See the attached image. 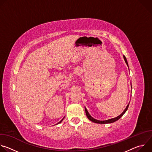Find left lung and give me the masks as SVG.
<instances>
[{"label": "left lung", "instance_id": "left-lung-1", "mask_svg": "<svg viewBox=\"0 0 152 152\" xmlns=\"http://www.w3.org/2000/svg\"><path fill=\"white\" fill-rule=\"evenodd\" d=\"M123 57H124V61H125L126 64L128 66V63H127V59H126L125 56H123ZM129 105V104H127V107H126V109L124 110V111L122 113V114H120L119 116H118V117H115V118H111V119L107 120H104V121H100V120H97L94 119V118H93V117L89 114V113H88L87 110H86V109L85 107V113H86V116H87L88 118L90 120H91V121H93V122H94V123H99V124H106V123H111L115 122V121H117L118 120H119V119L123 115V114L126 112V111L127 110Z\"/></svg>", "mask_w": 152, "mask_h": 152}]
</instances>
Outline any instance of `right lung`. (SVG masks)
Returning a JSON list of instances; mask_svg holds the SVG:
<instances>
[{"mask_svg": "<svg viewBox=\"0 0 152 152\" xmlns=\"http://www.w3.org/2000/svg\"><path fill=\"white\" fill-rule=\"evenodd\" d=\"M62 120H63V119H62V120H61V121H59L58 123H61V122L62 121Z\"/></svg>", "mask_w": 152, "mask_h": 152, "instance_id": "1", "label": "right lung"}]
</instances>
